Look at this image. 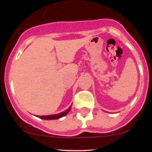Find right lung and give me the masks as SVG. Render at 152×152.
Wrapping results in <instances>:
<instances>
[{
    "label": "right lung",
    "mask_w": 152,
    "mask_h": 152,
    "mask_svg": "<svg viewBox=\"0 0 152 152\" xmlns=\"http://www.w3.org/2000/svg\"><path fill=\"white\" fill-rule=\"evenodd\" d=\"M71 106L67 110L63 111V112L60 113V114H53V115H48V116H38V117L40 118H42V119H45V120L58 119V118H60L63 117V116H66V115L69 112V111L71 110Z\"/></svg>",
    "instance_id": "add662e5"
}]
</instances>
